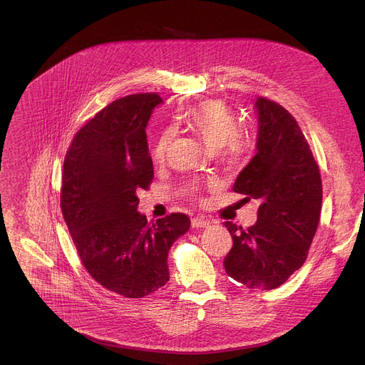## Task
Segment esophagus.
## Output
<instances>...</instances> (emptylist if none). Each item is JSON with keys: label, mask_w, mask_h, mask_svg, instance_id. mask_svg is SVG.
<instances>
[{"label": "esophagus", "mask_w": 365, "mask_h": 365, "mask_svg": "<svg viewBox=\"0 0 365 365\" xmlns=\"http://www.w3.org/2000/svg\"><path fill=\"white\" fill-rule=\"evenodd\" d=\"M210 225H211V222L205 220L203 217H196V218L192 220V227L193 228H207Z\"/></svg>", "instance_id": "obj_1"}]
</instances>
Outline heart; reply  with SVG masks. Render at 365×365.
<instances>
[{
  "instance_id": "1",
  "label": "heart",
  "mask_w": 365,
  "mask_h": 365,
  "mask_svg": "<svg viewBox=\"0 0 365 365\" xmlns=\"http://www.w3.org/2000/svg\"><path fill=\"white\" fill-rule=\"evenodd\" d=\"M186 124L200 138L207 151L217 154L230 147L238 150V121L232 111L220 101H206L189 108L185 114ZM173 130H165L154 145V160L163 162L173 140Z\"/></svg>"
}]
</instances>
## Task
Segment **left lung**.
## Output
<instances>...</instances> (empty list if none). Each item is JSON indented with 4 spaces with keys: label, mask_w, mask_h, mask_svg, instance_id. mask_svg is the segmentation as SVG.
Returning a JSON list of instances; mask_svg holds the SVG:
<instances>
[{
    "label": "left lung",
    "mask_w": 365,
    "mask_h": 365,
    "mask_svg": "<svg viewBox=\"0 0 365 365\" xmlns=\"http://www.w3.org/2000/svg\"><path fill=\"white\" fill-rule=\"evenodd\" d=\"M254 110L255 155L232 189L259 202L257 222L248 230L225 222L234 244L224 267L250 289L272 290L304 263L321 217L322 180L289 111L266 98H257Z\"/></svg>",
    "instance_id": "1"
}]
</instances>
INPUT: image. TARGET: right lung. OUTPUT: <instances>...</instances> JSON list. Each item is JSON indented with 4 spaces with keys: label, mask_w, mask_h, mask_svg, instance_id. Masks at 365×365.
I'll use <instances>...</instances> for the list:
<instances>
[{
    "label": "right lung",
    "mask_w": 365,
    "mask_h": 365,
    "mask_svg": "<svg viewBox=\"0 0 365 365\" xmlns=\"http://www.w3.org/2000/svg\"><path fill=\"white\" fill-rule=\"evenodd\" d=\"M162 103L158 93L114 101L76 133L63 163L62 214L82 263L130 299L169 282V251L190 228L185 214L148 224L137 211V192L153 180L145 127Z\"/></svg>",
    "instance_id": "right-lung-1"
}]
</instances>
